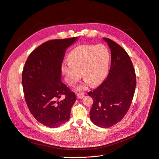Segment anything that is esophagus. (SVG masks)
I'll list each match as a JSON object with an SVG mask.
<instances>
[{
    "mask_svg": "<svg viewBox=\"0 0 159 159\" xmlns=\"http://www.w3.org/2000/svg\"><path fill=\"white\" fill-rule=\"evenodd\" d=\"M84 94L83 93H78L77 94V97L79 99H82L84 97Z\"/></svg>",
    "mask_w": 159,
    "mask_h": 159,
    "instance_id": "1",
    "label": "esophagus"
}]
</instances>
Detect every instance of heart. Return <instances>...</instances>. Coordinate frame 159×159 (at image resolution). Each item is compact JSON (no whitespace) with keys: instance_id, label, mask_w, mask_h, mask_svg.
I'll use <instances>...</instances> for the list:
<instances>
[{"instance_id":"1","label":"heart","mask_w":159,"mask_h":159,"mask_svg":"<svg viewBox=\"0 0 159 159\" xmlns=\"http://www.w3.org/2000/svg\"><path fill=\"white\" fill-rule=\"evenodd\" d=\"M110 58L109 50L104 45H80L70 53L69 61L62 63L61 71L70 86L80 79L82 71L85 79L77 90H85L90 83L97 85L102 82L107 75Z\"/></svg>"}]
</instances>
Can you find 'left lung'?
I'll return each instance as SVG.
<instances>
[{"mask_svg": "<svg viewBox=\"0 0 159 159\" xmlns=\"http://www.w3.org/2000/svg\"><path fill=\"white\" fill-rule=\"evenodd\" d=\"M103 39L111 49V66L107 79L96 89L88 93L93 100L89 116L95 125L109 128L120 121L129 109L136 77L126 51L112 40Z\"/></svg>", "mask_w": 159, "mask_h": 159, "instance_id": "1", "label": "left lung"}]
</instances>
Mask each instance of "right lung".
Segmentation results:
<instances>
[{"label":"right lung","mask_w":159,"mask_h":159,"mask_svg":"<svg viewBox=\"0 0 159 159\" xmlns=\"http://www.w3.org/2000/svg\"><path fill=\"white\" fill-rule=\"evenodd\" d=\"M77 37L53 39L31 52L22 72V85L27 107L34 118L49 128L67 122L75 94L61 81V65L66 49ZM66 95L59 100L61 95Z\"/></svg>","instance_id":"obj_1"}]
</instances>
